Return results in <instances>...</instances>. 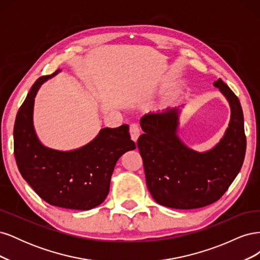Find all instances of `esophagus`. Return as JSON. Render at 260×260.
Segmentation results:
<instances>
[{
    "label": "esophagus",
    "mask_w": 260,
    "mask_h": 260,
    "mask_svg": "<svg viewBox=\"0 0 260 260\" xmlns=\"http://www.w3.org/2000/svg\"><path fill=\"white\" fill-rule=\"evenodd\" d=\"M130 135H131V139L137 142V140L140 137V128L137 123H132L130 124Z\"/></svg>",
    "instance_id": "1"
}]
</instances>
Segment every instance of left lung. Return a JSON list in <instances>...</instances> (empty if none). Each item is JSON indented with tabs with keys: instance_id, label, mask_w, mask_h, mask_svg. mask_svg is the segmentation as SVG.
I'll return each mask as SVG.
<instances>
[{
	"instance_id": "8db88e82",
	"label": "left lung",
	"mask_w": 260,
	"mask_h": 260,
	"mask_svg": "<svg viewBox=\"0 0 260 260\" xmlns=\"http://www.w3.org/2000/svg\"><path fill=\"white\" fill-rule=\"evenodd\" d=\"M231 108L229 127L219 143L206 152L187 147L177 136L179 108L141 118L138 140L146 184L156 203L176 209H194L217 202L240 172L246 137L238 96L221 79L214 82Z\"/></svg>"
}]
</instances>
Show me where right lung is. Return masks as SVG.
I'll use <instances>...</instances> for the list:
<instances>
[{
	"label": "right lung",
	"instance_id": "add662e5",
	"mask_svg": "<svg viewBox=\"0 0 260 260\" xmlns=\"http://www.w3.org/2000/svg\"><path fill=\"white\" fill-rule=\"evenodd\" d=\"M43 76L31 86L14 127V154L22 178L50 205L89 210L104 202L115 165L136 148L129 125L103 128L90 143L62 152L44 146L34 127L35 98L41 84L57 75Z\"/></svg>",
	"mask_w": 260,
	"mask_h": 260
}]
</instances>
